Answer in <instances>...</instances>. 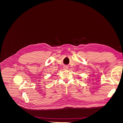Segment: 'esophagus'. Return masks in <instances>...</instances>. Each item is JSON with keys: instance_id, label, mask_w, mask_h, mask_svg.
Listing matches in <instances>:
<instances>
[{"instance_id": "34e87169", "label": "esophagus", "mask_w": 123, "mask_h": 123, "mask_svg": "<svg viewBox=\"0 0 123 123\" xmlns=\"http://www.w3.org/2000/svg\"><path fill=\"white\" fill-rule=\"evenodd\" d=\"M63 69H64V70H67V69H68V67L67 66H64V67H63Z\"/></svg>"}]
</instances>
